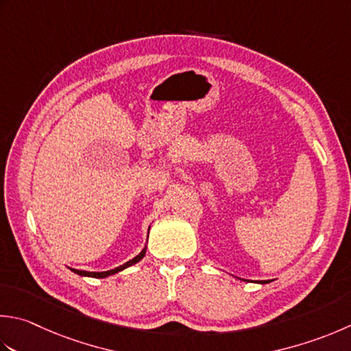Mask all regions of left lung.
Masks as SVG:
<instances>
[{"instance_id":"8db88e82","label":"left lung","mask_w":351,"mask_h":351,"mask_svg":"<svg viewBox=\"0 0 351 351\" xmlns=\"http://www.w3.org/2000/svg\"><path fill=\"white\" fill-rule=\"evenodd\" d=\"M246 281V280H245ZM257 283H260V285H266V283H271L269 280H262V281H257Z\"/></svg>"}]
</instances>
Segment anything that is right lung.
Masks as SVG:
<instances>
[{
  "label": "right lung",
  "mask_w": 351,
  "mask_h": 351,
  "mask_svg": "<svg viewBox=\"0 0 351 351\" xmlns=\"http://www.w3.org/2000/svg\"><path fill=\"white\" fill-rule=\"evenodd\" d=\"M150 228V226H149ZM147 237H149V232H147ZM146 250H147V246H144L143 248V251L138 254V256H135L132 260H129V262H126L125 265H120V266H117V267H114V269H109V271H103V272H89V271H79V269H70L74 272V274H77V276H82V277H91V278H105V277H109V276H114V274H117V272H120V271H123V269H126V267H129V266H132V265H135V263H138L140 260L146 256Z\"/></svg>",
  "instance_id": "1"
}]
</instances>
